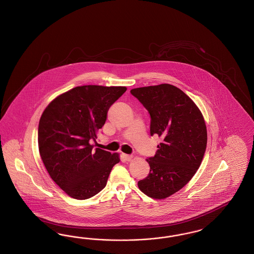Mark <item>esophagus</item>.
I'll use <instances>...</instances> for the list:
<instances>
[{
	"instance_id": "esophagus-1",
	"label": "esophagus",
	"mask_w": 254,
	"mask_h": 254,
	"mask_svg": "<svg viewBox=\"0 0 254 254\" xmlns=\"http://www.w3.org/2000/svg\"><path fill=\"white\" fill-rule=\"evenodd\" d=\"M132 157L131 155H127V154H123V158L126 160V161H130L131 160Z\"/></svg>"
}]
</instances>
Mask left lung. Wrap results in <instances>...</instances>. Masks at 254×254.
Listing matches in <instances>:
<instances>
[{
	"label": "left lung",
	"instance_id": "1",
	"mask_svg": "<svg viewBox=\"0 0 254 254\" xmlns=\"http://www.w3.org/2000/svg\"><path fill=\"white\" fill-rule=\"evenodd\" d=\"M130 93L148 111L151 136L162 139L156 155L146 159L150 173L138 187L153 199H165L188 184L201 165L205 122L192 99L174 85L135 88Z\"/></svg>",
	"mask_w": 254,
	"mask_h": 254
}]
</instances>
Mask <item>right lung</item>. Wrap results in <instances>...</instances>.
Listing matches in <instances>:
<instances>
[{"label": "right lung", "instance_id": "obj_1", "mask_svg": "<svg viewBox=\"0 0 254 254\" xmlns=\"http://www.w3.org/2000/svg\"><path fill=\"white\" fill-rule=\"evenodd\" d=\"M125 86L83 85L54 98L38 125V148L53 181L68 196L89 199L101 191L119 154L94 149L110 107Z\"/></svg>", "mask_w": 254, "mask_h": 254}]
</instances>
